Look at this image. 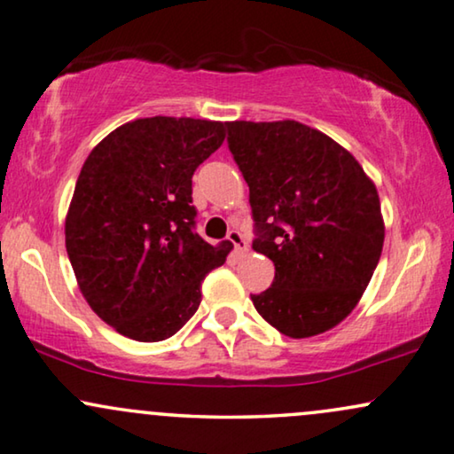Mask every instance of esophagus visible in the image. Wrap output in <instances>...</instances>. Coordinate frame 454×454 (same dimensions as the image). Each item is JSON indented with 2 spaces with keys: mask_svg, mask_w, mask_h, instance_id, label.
Returning <instances> with one entry per match:
<instances>
[{
  "mask_svg": "<svg viewBox=\"0 0 454 454\" xmlns=\"http://www.w3.org/2000/svg\"><path fill=\"white\" fill-rule=\"evenodd\" d=\"M228 240L232 242L234 245V251L239 253V254H242V253H247L248 251V245H247V240H245V236H242L239 230H230L228 232Z\"/></svg>",
  "mask_w": 454,
  "mask_h": 454,
  "instance_id": "obj_1",
  "label": "esophagus"
}]
</instances>
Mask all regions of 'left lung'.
<instances>
[{"label":"left lung","mask_w":454,"mask_h":454,"mask_svg":"<svg viewBox=\"0 0 454 454\" xmlns=\"http://www.w3.org/2000/svg\"><path fill=\"white\" fill-rule=\"evenodd\" d=\"M228 145L248 184L259 239L276 265L254 309L279 333L304 340L333 329L360 302L379 265L385 220L360 162L298 121H230Z\"/></svg>","instance_id":"obj_1"}]
</instances>
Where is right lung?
Here are the masks:
<instances>
[{"label": "right lung", "mask_w": 454, "mask_h": 454, "mask_svg": "<svg viewBox=\"0 0 454 454\" xmlns=\"http://www.w3.org/2000/svg\"><path fill=\"white\" fill-rule=\"evenodd\" d=\"M222 121L145 117L108 133L82 166L66 248L90 309L136 341L175 335L232 242L195 232L191 178L226 137Z\"/></svg>", "instance_id": "right-lung-1"}]
</instances>
